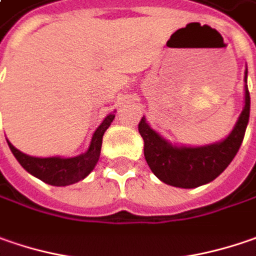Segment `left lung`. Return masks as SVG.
I'll use <instances>...</instances> for the list:
<instances>
[{"label": "left lung", "mask_w": 256, "mask_h": 256, "mask_svg": "<svg viewBox=\"0 0 256 256\" xmlns=\"http://www.w3.org/2000/svg\"><path fill=\"white\" fill-rule=\"evenodd\" d=\"M246 78L248 70L245 72V84ZM250 90L248 84H245V106L232 132L224 141L203 147L172 146L142 118L138 124V131L144 140V156L151 172L162 183L182 188H194L210 183L224 172L239 151L250 121Z\"/></svg>", "instance_id": "left-lung-1"}]
</instances>
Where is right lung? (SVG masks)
<instances>
[{
	"mask_svg": "<svg viewBox=\"0 0 256 256\" xmlns=\"http://www.w3.org/2000/svg\"><path fill=\"white\" fill-rule=\"evenodd\" d=\"M115 115L109 114L108 116L102 121V124L98 126L88 151L72 158H62V157H48V158H38V157H32L20 150L14 147L10 141L8 146L14 157L17 158L21 167L32 174L34 177L40 178L47 184L52 186H69L73 183H78L84 180V177L95 168L96 162L100 156V147H102V136L105 131L109 128L110 122L114 121Z\"/></svg>",
	"mask_w": 256,
	"mask_h": 256,
	"instance_id": "right-lung-1",
	"label": "right lung"
}]
</instances>
